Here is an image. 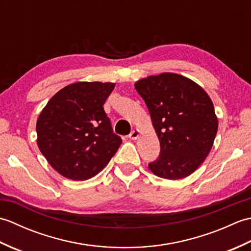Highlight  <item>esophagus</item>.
I'll return each mask as SVG.
<instances>
[{"label": "esophagus", "instance_id": "obj_1", "mask_svg": "<svg viewBox=\"0 0 251 251\" xmlns=\"http://www.w3.org/2000/svg\"><path fill=\"white\" fill-rule=\"evenodd\" d=\"M139 135H140V131L138 130V129H134L129 134L128 138H130L131 140H136V139H138V137H139Z\"/></svg>", "mask_w": 251, "mask_h": 251}]
</instances>
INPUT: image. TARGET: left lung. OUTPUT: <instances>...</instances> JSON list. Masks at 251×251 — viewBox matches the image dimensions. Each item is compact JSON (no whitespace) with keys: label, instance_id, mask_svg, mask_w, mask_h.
Wrapping results in <instances>:
<instances>
[{"label":"left lung","instance_id":"obj_1","mask_svg":"<svg viewBox=\"0 0 251 251\" xmlns=\"http://www.w3.org/2000/svg\"><path fill=\"white\" fill-rule=\"evenodd\" d=\"M135 88L148 106L161 152L149 164L164 179L188 177L209 154L218 130L214 103L199 84L177 73L141 78Z\"/></svg>","mask_w":251,"mask_h":251}]
</instances>
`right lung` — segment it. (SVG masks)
Here are the masks:
<instances>
[{
    "label": "right lung",
    "instance_id": "obj_1",
    "mask_svg": "<svg viewBox=\"0 0 251 251\" xmlns=\"http://www.w3.org/2000/svg\"><path fill=\"white\" fill-rule=\"evenodd\" d=\"M114 83L77 82L50 99L36 122L37 146L56 172L82 181L101 172L120 148L103 104Z\"/></svg>",
    "mask_w": 251,
    "mask_h": 251
}]
</instances>
